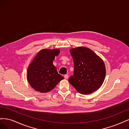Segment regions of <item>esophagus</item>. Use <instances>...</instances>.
I'll return each instance as SVG.
<instances>
[{
  "instance_id": "1",
  "label": "esophagus",
  "mask_w": 129,
  "mask_h": 129,
  "mask_svg": "<svg viewBox=\"0 0 129 129\" xmlns=\"http://www.w3.org/2000/svg\"><path fill=\"white\" fill-rule=\"evenodd\" d=\"M68 74H65V75H64V78L65 79H67L68 78Z\"/></svg>"
}]
</instances>
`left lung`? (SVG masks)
Returning <instances> with one entry per match:
<instances>
[{
  "label": "left lung",
  "mask_w": 129,
  "mask_h": 129,
  "mask_svg": "<svg viewBox=\"0 0 129 129\" xmlns=\"http://www.w3.org/2000/svg\"><path fill=\"white\" fill-rule=\"evenodd\" d=\"M73 59V75L69 81L82 94H88L98 89L106 77V68L103 60L92 50L86 47L70 50Z\"/></svg>",
  "instance_id": "8db88e82"
}]
</instances>
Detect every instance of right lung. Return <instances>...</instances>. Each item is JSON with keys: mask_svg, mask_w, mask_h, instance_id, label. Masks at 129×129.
Segmentation results:
<instances>
[{"mask_svg": "<svg viewBox=\"0 0 129 129\" xmlns=\"http://www.w3.org/2000/svg\"><path fill=\"white\" fill-rule=\"evenodd\" d=\"M59 49H43L29 66L27 79L35 90L47 93L52 90L64 77L58 73L53 60L59 55Z\"/></svg>", "mask_w": 129, "mask_h": 129, "instance_id": "add662e5", "label": "right lung"}]
</instances>
